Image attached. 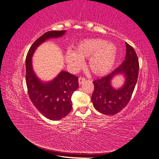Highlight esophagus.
I'll return each mask as SVG.
<instances>
[{"label":"esophagus","mask_w":159,"mask_h":159,"mask_svg":"<svg viewBox=\"0 0 159 159\" xmlns=\"http://www.w3.org/2000/svg\"><path fill=\"white\" fill-rule=\"evenodd\" d=\"M85 81V78H84V77H80L79 79H78V82H79V84L80 85H81L82 84L84 81Z\"/></svg>","instance_id":"obj_1"}]
</instances>
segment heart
<instances>
[{
  "mask_svg": "<svg viewBox=\"0 0 159 159\" xmlns=\"http://www.w3.org/2000/svg\"><path fill=\"white\" fill-rule=\"evenodd\" d=\"M117 55L115 44L100 38H91L81 41L75 50H68L66 61L71 68L77 70L82 67L84 60L89 58L88 68L93 74L102 76L113 68Z\"/></svg>",
  "mask_w": 159,
  "mask_h": 159,
  "instance_id": "obj_1",
  "label": "heart"
}]
</instances>
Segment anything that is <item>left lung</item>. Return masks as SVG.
<instances>
[{
  "label": "left lung",
  "mask_w": 159,
  "mask_h": 159,
  "mask_svg": "<svg viewBox=\"0 0 159 159\" xmlns=\"http://www.w3.org/2000/svg\"><path fill=\"white\" fill-rule=\"evenodd\" d=\"M125 60L108 75L93 81L94 91L91 96L94 107L100 113L111 115L120 112L131 98L139 74V64L136 52L126 42ZM123 74L126 78L121 88L115 89L111 85L114 76Z\"/></svg>",
  "instance_id": "obj_1"
}]
</instances>
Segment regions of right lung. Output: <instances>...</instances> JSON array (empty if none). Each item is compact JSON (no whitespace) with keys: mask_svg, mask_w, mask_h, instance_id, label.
Here are the masks:
<instances>
[{"mask_svg":"<svg viewBox=\"0 0 159 159\" xmlns=\"http://www.w3.org/2000/svg\"><path fill=\"white\" fill-rule=\"evenodd\" d=\"M66 30L48 31L33 43L26 58V82L28 93L34 105L48 119L56 121L66 117L71 110V96L78 88V78L62 70L48 82H43L32 68V57L37 48L50 38L63 36Z\"/></svg>","mask_w":159,"mask_h":159,"instance_id":"1","label":"right lung"}]
</instances>
